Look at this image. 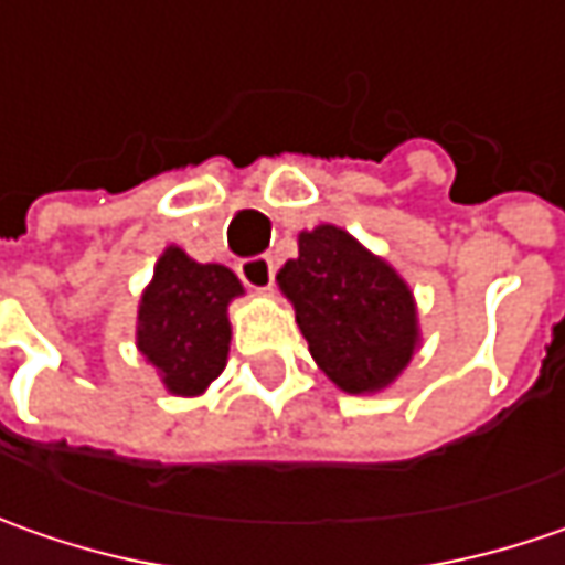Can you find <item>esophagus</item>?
Masks as SVG:
<instances>
[{"label": "esophagus", "instance_id": "1", "mask_svg": "<svg viewBox=\"0 0 565 565\" xmlns=\"http://www.w3.org/2000/svg\"><path fill=\"white\" fill-rule=\"evenodd\" d=\"M236 271H239L243 284L253 290H271V284H275V262L268 256L243 258Z\"/></svg>", "mask_w": 565, "mask_h": 565}]
</instances>
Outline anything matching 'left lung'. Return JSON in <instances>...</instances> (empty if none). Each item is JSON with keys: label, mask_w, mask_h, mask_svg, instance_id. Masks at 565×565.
<instances>
[{"label": "left lung", "mask_w": 565, "mask_h": 565, "mask_svg": "<svg viewBox=\"0 0 565 565\" xmlns=\"http://www.w3.org/2000/svg\"><path fill=\"white\" fill-rule=\"evenodd\" d=\"M278 284L312 360L348 395L392 385L420 344L405 278L334 224L300 234V253L284 262Z\"/></svg>", "instance_id": "8db88e82"}]
</instances>
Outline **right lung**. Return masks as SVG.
I'll list each match as a JSON object with an SVG mask.
<instances>
[{
  "label": "right lung",
  "mask_w": 565,
  "mask_h": 565,
  "mask_svg": "<svg viewBox=\"0 0 565 565\" xmlns=\"http://www.w3.org/2000/svg\"><path fill=\"white\" fill-rule=\"evenodd\" d=\"M243 284L224 265H202L167 246L138 303L136 344L173 395H202L227 366V307Z\"/></svg>",
  "instance_id": "1"
}]
</instances>
